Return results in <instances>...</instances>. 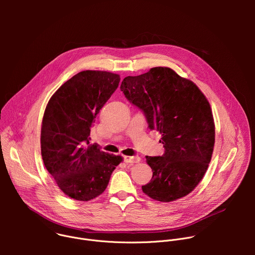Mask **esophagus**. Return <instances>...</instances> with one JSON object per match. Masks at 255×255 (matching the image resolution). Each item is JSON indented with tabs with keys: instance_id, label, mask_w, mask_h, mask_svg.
I'll return each mask as SVG.
<instances>
[{
	"instance_id": "obj_1",
	"label": "esophagus",
	"mask_w": 255,
	"mask_h": 255,
	"mask_svg": "<svg viewBox=\"0 0 255 255\" xmlns=\"http://www.w3.org/2000/svg\"><path fill=\"white\" fill-rule=\"evenodd\" d=\"M141 160L139 156H124V161L126 163H137Z\"/></svg>"
}]
</instances>
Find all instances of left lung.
I'll use <instances>...</instances> for the list:
<instances>
[{
  "instance_id": "left-lung-1",
  "label": "left lung",
  "mask_w": 255,
  "mask_h": 255,
  "mask_svg": "<svg viewBox=\"0 0 255 255\" xmlns=\"http://www.w3.org/2000/svg\"><path fill=\"white\" fill-rule=\"evenodd\" d=\"M126 99L143 111L150 130L161 134L164 153L146 156L153 174L142 191L171 202L189 195L204 177L213 154L215 124L210 104L190 80L169 67L123 80Z\"/></svg>"
}]
</instances>
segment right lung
I'll return each mask as SVG.
<instances>
[{"instance_id": "right-lung-1", "label": "right lung", "mask_w": 255, "mask_h": 255, "mask_svg": "<svg viewBox=\"0 0 255 255\" xmlns=\"http://www.w3.org/2000/svg\"><path fill=\"white\" fill-rule=\"evenodd\" d=\"M120 76L84 70L50 98L41 126V155L58 188L69 198L91 201L107 188L122 161L119 155L90 144L93 123L119 86Z\"/></svg>"}]
</instances>
